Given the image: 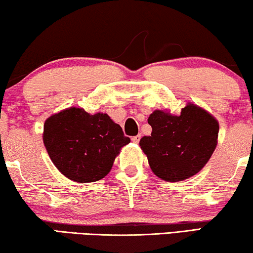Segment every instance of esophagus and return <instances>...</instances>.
<instances>
[{"mask_svg":"<svg viewBox=\"0 0 253 253\" xmlns=\"http://www.w3.org/2000/svg\"><path fill=\"white\" fill-rule=\"evenodd\" d=\"M140 138H141V135L140 134H137V135H134V137L131 138V140H132L134 144H138V142L140 141Z\"/></svg>","mask_w":253,"mask_h":253,"instance_id":"1","label":"esophagus"}]
</instances>
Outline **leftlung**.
Segmentation results:
<instances>
[{
  "mask_svg": "<svg viewBox=\"0 0 253 253\" xmlns=\"http://www.w3.org/2000/svg\"><path fill=\"white\" fill-rule=\"evenodd\" d=\"M151 135L140 147L157 177L181 181L193 177L210 160L218 142L219 123L206 109L187 104L179 115L156 109L148 118Z\"/></svg>",
  "mask_w": 253,
  "mask_h": 253,
  "instance_id": "1",
  "label": "left lung"
}]
</instances>
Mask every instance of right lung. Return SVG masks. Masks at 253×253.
Listing matches in <instances>:
<instances>
[{
	"instance_id": "add662e5",
	"label": "right lung",
	"mask_w": 253,
	"mask_h": 253,
	"mask_svg": "<svg viewBox=\"0 0 253 253\" xmlns=\"http://www.w3.org/2000/svg\"><path fill=\"white\" fill-rule=\"evenodd\" d=\"M43 142L65 177L76 182H93L108 174L130 138L107 114L91 115L83 108L71 107L46 119Z\"/></svg>"
}]
</instances>
